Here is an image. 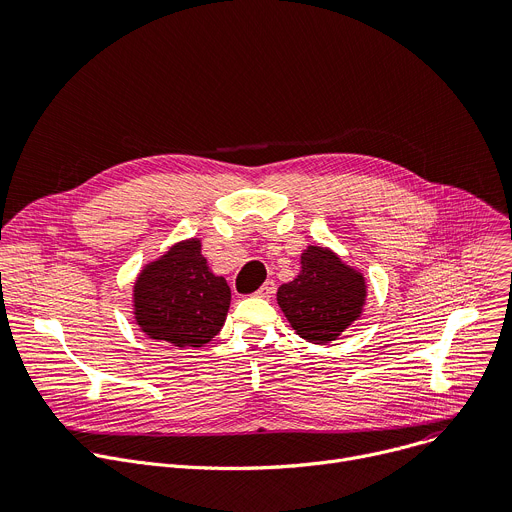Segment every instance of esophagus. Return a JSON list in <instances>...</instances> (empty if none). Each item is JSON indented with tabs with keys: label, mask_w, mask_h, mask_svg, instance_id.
<instances>
[{
	"label": "esophagus",
	"mask_w": 512,
	"mask_h": 512,
	"mask_svg": "<svg viewBox=\"0 0 512 512\" xmlns=\"http://www.w3.org/2000/svg\"><path fill=\"white\" fill-rule=\"evenodd\" d=\"M274 292H276V284L271 282V280H267L255 294H257L259 298H271V296H274Z\"/></svg>",
	"instance_id": "34e87169"
}]
</instances>
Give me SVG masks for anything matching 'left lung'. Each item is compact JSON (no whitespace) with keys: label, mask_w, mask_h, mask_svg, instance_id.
<instances>
[{"label":"left lung","mask_w":512,"mask_h":512,"mask_svg":"<svg viewBox=\"0 0 512 512\" xmlns=\"http://www.w3.org/2000/svg\"><path fill=\"white\" fill-rule=\"evenodd\" d=\"M366 280L331 249L306 247L300 274L278 288V304L292 329L311 344L327 346L360 319Z\"/></svg>","instance_id":"8db88e82"}]
</instances>
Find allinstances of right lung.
Here are the masks:
<instances>
[{
	"label": "right lung",
	"mask_w": 512,
	"mask_h": 512,
	"mask_svg": "<svg viewBox=\"0 0 512 512\" xmlns=\"http://www.w3.org/2000/svg\"><path fill=\"white\" fill-rule=\"evenodd\" d=\"M230 306V288L208 267L199 238L170 247L148 263L133 284L135 323L158 342L201 348L220 333Z\"/></svg>",
	"instance_id": "add662e5"
}]
</instances>
